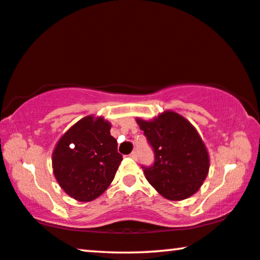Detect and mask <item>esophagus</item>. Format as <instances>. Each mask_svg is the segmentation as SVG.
Listing matches in <instances>:
<instances>
[{
	"label": "esophagus",
	"mask_w": 260,
	"mask_h": 260,
	"mask_svg": "<svg viewBox=\"0 0 260 260\" xmlns=\"http://www.w3.org/2000/svg\"><path fill=\"white\" fill-rule=\"evenodd\" d=\"M130 157L133 158V159H137V152L136 151H133L130 153Z\"/></svg>",
	"instance_id": "1"
}]
</instances>
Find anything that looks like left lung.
<instances>
[{
  "mask_svg": "<svg viewBox=\"0 0 260 260\" xmlns=\"http://www.w3.org/2000/svg\"><path fill=\"white\" fill-rule=\"evenodd\" d=\"M136 122L155 151V163L143 169L157 192L175 202L197 192L209 174L210 157L192 124L171 110Z\"/></svg>",
  "mask_w": 260,
  "mask_h": 260,
  "instance_id": "8db88e82",
  "label": "left lung"
}]
</instances>
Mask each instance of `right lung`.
Returning <instances> with one entry per match:
<instances>
[{
	"instance_id": "add662e5",
	"label": "right lung",
	"mask_w": 260,
	"mask_h": 260,
	"mask_svg": "<svg viewBox=\"0 0 260 260\" xmlns=\"http://www.w3.org/2000/svg\"><path fill=\"white\" fill-rule=\"evenodd\" d=\"M111 124L89 115L75 123L52 151L55 178L67 194L91 202L108 189L123 159Z\"/></svg>"
}]
</instances>
